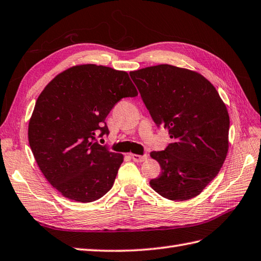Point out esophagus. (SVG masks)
Here are the masks:
<instances>
[{"label":"esophagus","mask_w":261,"mask_h":261,"mask_svg":"<svg viewBox=\"0 0 261 261\" xmlns=\"http://www.w3.org/2000/svg\"><path fill=\"white\" fill-rule=\"evenodd\" d=\"M132 159L134 162H144L147 160V155H137V154H132Z\"/></svg>","instance_id":"1"}]
</instances>
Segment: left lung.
<instances>
[{
    "mask_svg": "<svg viewBox=\"0 0 261 261\" xmlns=\"http://www.w3.org/2000/svg\"><path fill=\"white\" fill-rule=\"evenodd\" d=\"M129 74L154 123L169 129L173 140L164 150L150 153L162 170L150 187L172 201L194 198L227 158V107L209 80L189 69L159 65Z\"/></svg>",
    "mask_w": 261,
    "mask_h": 261,
    "instance_id": "1",
    "label": "left lung"
}]
</instances>
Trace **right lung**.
<instances>
[{"label": "right lung", "instance_id": "obj_1", "mask_svg": "<svg viewBox=\"0 0 261 261\" xmlns=\"http://www.w3.org/2000/svg\"><path fill=\"white\" fill-rule=\"evenodd\" d=\"M126 71L80 65L45 86L29 121V144L48 182L67 199L96 201L112 189L123 155L97 142L108 135L105 119L121 98L136 97Z\"/></svg>", "mask_w": 261, "mask_h": 261}]
</instances>
